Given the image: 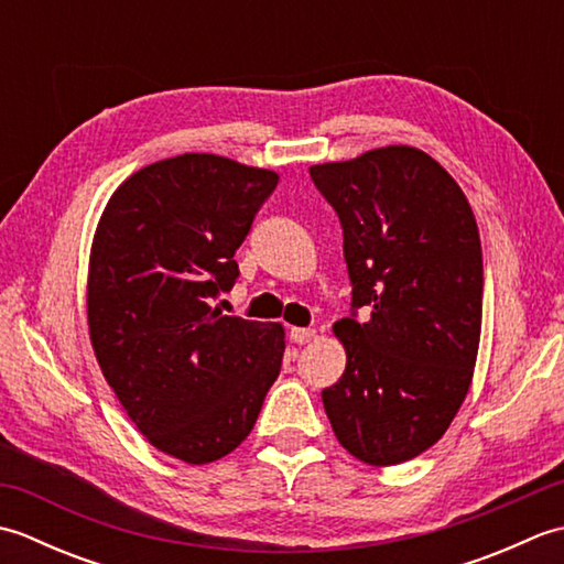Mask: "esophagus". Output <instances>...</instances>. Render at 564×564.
<instances>
[{
	"mask_svg": "<svg viewBox=\"0 0 564 564\" xmlns=\"http://www.w3.org/2000/svg\"><path fill=\"white\" fill-rule=\"evenodd\" d=\"M315 339V329H305V327H291V341L295 344H307Z\"/></svg>",
	"mask_w": 564,
	"mask_h": 564,
	"instance_id": "1",
	"label": "esophagus"
}]
</instances>
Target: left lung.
Wrapping results in <instances>:
<instances>
[{
	"mask_svg": "<svg viewBox=\"0 0 564 564\" xmlns=\"http://www.w3.org/2000/svg\"><path fill=\"white\" fill-rule=\"evenodd\" d=\"M310 176L339 215L351 281V315L334 325L346 370L322 390L325 412L358 460H412L446 434L473 380L485 281L473 208L436 160L406 145Z\"/></svg>",
	"mask_w": 564,
	"mask_h": 564,
	"instance_id": "1",
	"label": "left lung"
}]
</instances>
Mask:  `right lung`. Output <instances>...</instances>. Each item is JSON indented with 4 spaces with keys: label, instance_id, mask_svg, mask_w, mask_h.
Masks as SVG:
<instances>
[{
    "label": "right lung",
    "instance_id": "obj_1",
    "mask_svg": "<svg viewBox=\"0 0 564 564\" xmlns=\"http://www.w3.org/2000/svg\"><path fill=\"white\" fill-rule=\"evenodd\" d=\"M275 184L218 154H176L126 178L94 235L87 315L104 378L140 434L191 465L249 436L281 373V325L213 307Z\"/></svg>",
    "mask_w": 564,
    "mask_h": 564
}]
</instances>
